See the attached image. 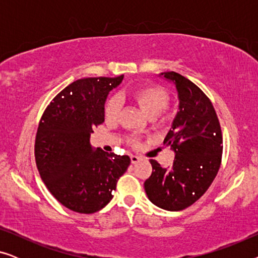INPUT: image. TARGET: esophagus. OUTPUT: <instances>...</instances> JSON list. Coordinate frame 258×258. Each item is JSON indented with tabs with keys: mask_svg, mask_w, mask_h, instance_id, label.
Here are the masks:
<instances>
[{
	"mask_svg": "<svg viewBox=\"0 0 258 258\" xmlns=\"http://www.w3.org/2000/svg\"><path fill=\"white\" fill-rule=\"evenodd\" d=\"M130 160H132L133 164H136L137 162H140V157L136 156V155H132V156H130Z\"/></svg>",
	"mask_w": 258,
	"mask_h": 258,
	"instance_id": "34e87169",
	"label": "esophagus"
}]
</instances>
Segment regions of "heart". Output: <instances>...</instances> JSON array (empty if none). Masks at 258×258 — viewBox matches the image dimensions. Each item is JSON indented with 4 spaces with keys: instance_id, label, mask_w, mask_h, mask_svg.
Masks as SVG:
<instances>
[{
    "instance_id": "obj_1",
    "label": "heart",
    "mask_w": 258,
    "mask_h": 258,
    "mask_svg": "<svg viewBox=\"0 0 258 258\" xmlns=\"http://www.w3.org/2000/svg\"><path fill=\"white\" fill-rule=\"evenodd\" d=\"M133 100L140 105V108L144 111V114L154 118L160 116L169 105V95L163 88L158 86H143L132 91ZM122 109L121 97L115 96L109 97L105 102L103 108L104 118L108 123H115L119 117ZM132 146H139V141L136 139L130 140Z\"/></svg>"
}]
</instances>
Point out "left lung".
Here are the masks:
<instances>
[{"label":"left lung","instance_id":"obj_1","mask_svg":"<svg viewBox=\"0 0 258 258\" xmlns=\"http://www.w3.org/2000/svg\"><path fill=\"white\" fill-rule=\"evenodd\" d=\"M161 75L176 86L179 105L163 144L175 151L170 168L150 160L153 172L144 182L155 206L169 211L185 209L207 191L222 161L223 139L214 105L206 94L175 72Z\"/></svg>","mask_w":258,"mask_h":258}]
</instances>
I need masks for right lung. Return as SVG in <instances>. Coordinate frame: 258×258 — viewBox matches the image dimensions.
I'll use <instances>...</instances> for the list:
<instances>
[{
    "label": "right lung",
    "instance_id": "right-lung-1",
    "mask_svg": "<svg viewBox=\"0 0 258 258\" xmlns=\"http://www.w3.org/2000/svg\"><path fill=\"white\" fill-rule=\"evenodd\" d=\"M117 77L77 80L52 98L35 139V160L42 181L62 206L80 214L101 210L112 199L118 178L130 164L126 155L90 146L93 128L104 122L108 94Z\"/></svg>",
    "mask_w": 258,
    "mask_h": 258
}]
</instances>
